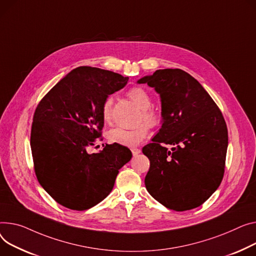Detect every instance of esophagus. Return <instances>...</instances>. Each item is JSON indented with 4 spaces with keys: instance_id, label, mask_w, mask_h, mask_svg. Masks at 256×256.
I'll return each instance as SVG.
<instances>
[{
    "instance_id": "1",
    "label": "esophagus",
    "mask_w": 256,
    "mask_h": 256,
    "mask_svg": "<svg viewBox=\"0 0 256 256\" xmlns=\"http://www.w3.org/2000/svg\"><path fill=\"white\" fill-rule=\"evenodd\" d=\"M130 150H132V153L134 156H137L139 154V153L141 152V150H140L139 148H132Z\"/></svg>"
}]
</instances>
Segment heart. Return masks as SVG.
Returning a JSON list of instances; mask_svg holds the SVG:
<instances>
[{"label":"heart","mask_w":256,"mask_h":256,"mask_svg":"<svg viewBox=\"0 0 256 256\" xmlns=\"http://www.w3.org/2000/svg\"><path fill=\"white\" fill-rule=\"evenodd\" d=\"M128 98L137 105L140 109H142L140 122H145L149 126H156L160 122V113L151 107L152 98L149 92L140 86L132 88L128 92ZM112 105L113 98L111 96L107 98L104 102L103 108H102V118L105 124H109L111 122L112 114ZM146 124V125H147ZM146 124H140L137 126L132 128H115L108 132V140L111 143L134 147L137 146L148 134V126Z\"/></svg>","instance_id":"1"}]
</instances>
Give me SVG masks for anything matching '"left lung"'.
<instances>
[{"label": "left lung", "mask_w": 256, "mask_h": 256, "mask_svg": "<svg viewBox=\"0 0 256 256\" xmlns=\"http://www.w3.org/2000/svg\"><path fill=\"white\" fill-rule=\"evenodd\" d=\"M138 82L154 88L162 100V128L142 149L150 160L146 188L171 210L196 208L224 178L228 144L224 115L200 82L183 70H158ZM164 144L174 148L168 150Z\"/></svg>", "instance_id": "obj_1"}]
</instances>
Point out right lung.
<instances>
[{
    "label": "right lung",
    "mask_w": 256,
    "mask_h": 256,
    "mask_svg": "<svg viewBox=\"0 0 256 256\" xmlns=\"http://www.w3.org/2000/svg\"><path fill=\"white\" fill-rule=\"evenodd\" d=\"M128 81L111 71L78 66L38 104L30 130L34 170L62 206L77 211L96 206L111 192L118 170L130 160V150L118 144L88 152L102 140L105 100Z\"/></svg>",
    "instance_id": "1"
}]
</instances>
